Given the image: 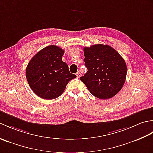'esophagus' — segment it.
<instances>
[{"label":"esophagus","mask_w":153,"mask_h":153,"mask_svg":"<svg viewBox=\"0 0 153 153\" xmlns=\"http://www.w3.org/2000/svg\"><path fill=\"white\" fill-rule=\"evenodd\" d=\"M76 76H77V78H79V77H81V76H82V74H81L80 72H79V71H78V72L76 73Z\"/></svg>","instance_id":"obj_1"}]
</instances>
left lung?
Segmentation results:
<instances>
[{
	"instance_id": "left-lung-1",
	"label": "left lung",
	"mask_w": 153,
	"mask_h": 153,
	"mask_svg": "<svg viewBox=\"0 0 153 153\" xmlns=\"http://www.w3.org/2000/svg\"><path fill=\"white\" fill-rule=\"evenodd\" d=\"M87 72L80 77L93 95L108 99L118 93L125 83V60L109 45H94L83 48Z\"/></svg>"
}]
</instances>
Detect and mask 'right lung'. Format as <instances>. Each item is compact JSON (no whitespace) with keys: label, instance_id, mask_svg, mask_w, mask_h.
<instances>
[{"label":"right lung","instance_id":"1","mask_svg":"<svg viewBox=\"0 0 153 153\" xmlns=\"http://www.w3.org/2000/svg\"><path fill=\"white\" fill-rule=\"evenodd\" d=\"M64 51L49 45L31 58L25 70L29 85L43 99H54L63 93L70 80L76 77L71 74L68 64L62 60Z\"/></svg>","mask_w":153,"mask_h":153}]
</instances>
